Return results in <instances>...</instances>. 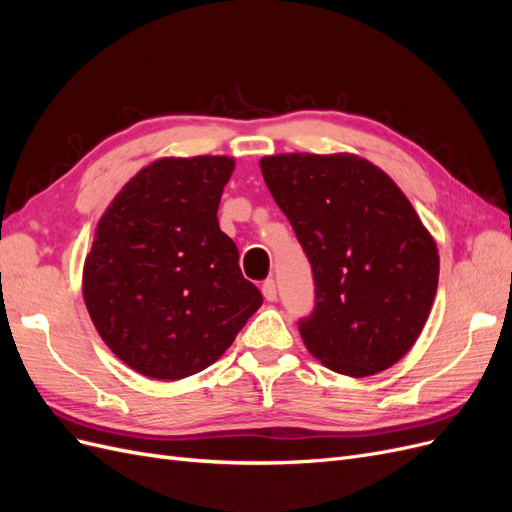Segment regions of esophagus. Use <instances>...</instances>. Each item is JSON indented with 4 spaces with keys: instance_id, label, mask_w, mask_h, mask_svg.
I'll return each mask as SVG.
<instances>
[{
    "instance_id": "obj_1",
    "label": "esophagus",
    "mask_w": 512,
    "mask_h": 512,
    "mask_svg": "<svg viewBox=\"0 0 512 512\" xmlns=\"http://www.w3.org/2000/svg\"><path fill=\"white\" fill-rule=\"evenodd\" d=\"M262 297H265L267 301H275L277 299V286L273 280H267L265 284H262Z\"/></svg>"
}]
</instances>
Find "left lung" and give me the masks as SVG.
Returning a JSON list of instances; mask_svg holds the SVG:
<instances>
[{"instance_id":"8db88e82","label":"left lung","mask_w":512,"mask_h":512,"mask_svg":"<svg viewBox=\"0 0 512 512\" xmlns=\"http://www.w3.org/2000/svg\"><path fill=\"white\" fill-rule=\"evenodd\" d=\"M260 170L312 265L305 348L350 378L395 365L421 335L440 275L436 241L406 194L354 153H277Z\"/></svg>"}]
</instances>
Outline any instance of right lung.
Instances as JSON below:
<instances>
[{
  "label": "right lung",
  "instance_id": "right-lung-1",
  "mask_svg": "<svg viewBox=\"0 0 512 512\" xmlns=\"http://www.w3.org/2000/svg\"><path fill=\"white\" fill-rule=\"evenodd\" d=\"M235 160L160 158L123 185L96 226L83 299L104 344L153 380L198 374L262 305L218 224Z\"/></svg>",
  "mask_w": 512,
  "mask_h": 512
}]
</instances>
